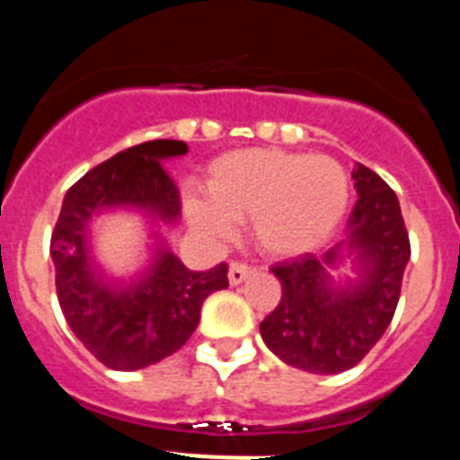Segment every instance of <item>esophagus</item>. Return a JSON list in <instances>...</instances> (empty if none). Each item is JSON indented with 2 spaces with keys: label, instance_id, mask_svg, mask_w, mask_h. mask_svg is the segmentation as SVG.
<instances>
[{
  "label": "esophagus",
  "instance_id": "1",
  "mask_svg": "<svg viewBox=\"0 0 460 460\" xmlns=\"http://www.w3.org/2000/svg\"><path fill=\"white\" fill-rule=\"evenodd\" d=\"M253 271V267L246 265V262H233V265H230V271H227V279H230L233 286H239V283H243Z\"/></svg>",
  "mask_w": 460,
  "mask_h": 460
}]
</instances>
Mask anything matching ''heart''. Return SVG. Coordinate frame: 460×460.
Returning <instances> with one entry per match:
<instances>
[{"label":"heart","instance_id":"b5f03b06","mask_svg":"<svg viewBox=\"0 0 460 460\" xmlns=\"http://www.w3.org/2000/svg\"><path fill=\"white\" fill-rule=\"evenodd\" d=\"M207 195H186L190 226L211 242L249 221V234L270 258L318 249L348 209L350 181L327 156L280 149H239L218 156L207 172Z\"/></svg>","mask_w":460,"mask_h":460}]
</instances>
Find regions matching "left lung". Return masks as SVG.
<instances>
[{
    "label": "left lung",
    "mask_w": 460,
    "mask_h": 460,
    "mask_svg": "<svg viewBox=\"0 0 460 460\" xmlns=\"http://www.w3.org/2000/svg\"><path fill=\"white\" fill-rule=\"evenodd\" d=\"M352 180L359 200L348 221V239L323 258L306 253L271 267L280 280V302L260 323L262 341L279 359L318 376L357 367L382 339L410 260L396 193L361 164ZM343 257L353 260L358 279L341 287L328 270Z\"/></svg>",
    "instance_id": "8db88e82"
}]
</instances>
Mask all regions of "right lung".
Masks as SVG:
<instances>
[{"label":"right lung","mask_w":460,"mask_h":460,"mask_svg":"<svg viewBox=\"0 0 460 460\" xmlns=\"http://www.w3.org/2000/svg\"><path fill=\"white\" fill-rule=\"evenodd\" d=\"M189 152L181 140H149L115 154L68 189L50 239L57 299L80 343L115 371H137L177 352L200 323L202 302L227 288V265L193 271L156 242L137 279H110L92 258L89 218L103 209H137L152 223H174L180 189L164 161ZM158 237V233H154Z\"/></svg>","instance_id":"add662e5"}]
</instances>
